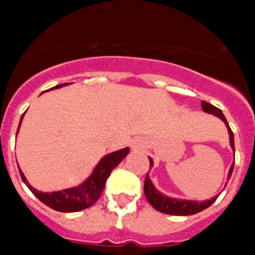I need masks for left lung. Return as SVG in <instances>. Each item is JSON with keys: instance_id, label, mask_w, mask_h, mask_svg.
<instances>
[{"instance_id": "obj_1", "label": "left lung", "mask_w": 255, "mask_h": 255, "mask_svg": "<svg viewBox=\"0 0 255 255\" xmlns=\"http://www.w3.org/2000/svg\"><path fill=\"white\" fill-rule=\"evenodd\" d=\"M202 108H203V111H205L206 113H212L213 116L219 117L222 122L226 125V127H228L229 129V134H230L231 147H233V150L235 151V146H234V133L233 130H231L230 126H229L228 121H226V118H225V116L222 114V112L220 111L219 108L213 107L212 104H210V103L207 102H202ZM148 160H150V166H152V160H151L150 157H148ZM234 164H235V161H234ZM234 164L231 165L230 171H229V178H230L231 173H233ZM143 192L146 198H147L148 203H150L156 211L166 213V215H174V216H189V215H194V213L201 212V211L210 207V206L212 205L213 202L216 201L217 198V197H213V198L210 199V201L201 202V203L194 201H182V199L169 198V197H165L164 194L160 193L159 190L153 187V184L151 183L147 174H146V178H144Z\"/></svg>"}]
</instances>
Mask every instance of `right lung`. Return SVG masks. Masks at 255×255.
Here are the masks:
<instances>
[{
	"label": "right lung",
	"instance_id": "right-lung-1",
	"mask_svg": "<svg viewBox=\"0 0 255 255\" xmlns=\"http://www.w3.org/2000/svg\"><path fill=\"white\" fill-rule=\"evenodd\" d=\"M65 85L68 84L66 82V84L57 85L56 88L52 89H58L61 86H65ZM22 117H24V114L21 116V119ZM21 119H20V123H21ZM17 130H19V128H17ZM128 152H129V148H123V150L109 153V155H107L105 157H103L100 160V162L95 167V170L91 174L90 178H88V180L82 183L80 187L59 190V192H52V193H43V192H39V190L34 189L27 183L26 178H25L24 174H22V171L20 169L19 171L22 182L31 190V193L39 201L43 202L45 206L50 207L52 210L58 211V212H77V211L90 207V206H93L99 199V197L103 193V189L105 187V183H107L108 176L111 175L112 170L125 159Z\"/></svg>",
	"mask_w": 255,
	"mask_h": 255
}]
</instances>
